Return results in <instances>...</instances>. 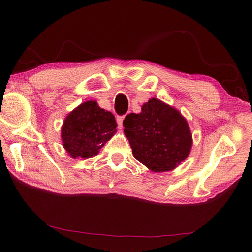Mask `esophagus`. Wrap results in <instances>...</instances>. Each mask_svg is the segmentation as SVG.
<instances>
[{
	"mask_svg": "<svg viewBox=\"0 0 252 252\" xmlns=\"http://www.w3.org/2000/svg\"><path fill=\"white\" fill-rule=\"evenodd\" d=\"M123 119H125V116H118L117 117V123H118V126H119V129H122Z\"/></svg>",
	"mask_w": 252,
	"mask_h": 252,
	"instance_id": "1",
	"label": "esophagus"
}]
</instances>
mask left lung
Masks as SVG:
<instances>
[{"label":"left lung","mask_w":252,"mask_h":252,"mask_svg":"<svg viewBox=\"0 0 252 252\" xmlns=\"http://www.w3.org/2000/svg\"><path fill=\"white\" fill-rule=\"evenodd\" d=\"M125 134L136 160L154 172L173 170L191 148V133L185 118L157 98L142 106L140 114L123 120Z\"/></svg>","instance_id":"1"}]
</instances>
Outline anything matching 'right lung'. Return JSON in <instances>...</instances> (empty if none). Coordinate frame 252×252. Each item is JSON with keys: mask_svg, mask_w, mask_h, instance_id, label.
Listing matches in <instances>:
<instances>
[{"mask_svg": "<svg viewBox=\"0 0 252 252\" xmlns=\"http://www.w3.org/2000/svg\"><path fill=\"white\" fill-rule=\"evenodd\" d=\"M114 115L88 100L69 114L62 126L63 148L72 158L88 159L97 155L99 149L116 133Z\"/></svg>", "mask_w": 252, "mask_h": 252, "instance_id": "right-lung-1", "label": "right lung"}]
</instances>
